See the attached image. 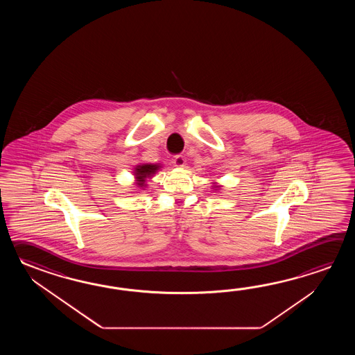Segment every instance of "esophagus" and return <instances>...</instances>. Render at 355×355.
Wrapping results in <instances>:
<instances>
[{
  "label": "esophagus",
  "mask_w": 355,
  "mask_h": 355,
  "mask_svg": "<svg viewBox=\"0 0 355 355\" xmlns=\"http://www.w3.org/2000/svg\"><path fill=\"white\" fill-rule=\"evenodd\" d=\"M173 164H174V166L176 167L185 166V159H184V156H181V155H176V156H174V159H173Z\"/></svg>",
  "instance_id": "obj_1"
}]
</instances>
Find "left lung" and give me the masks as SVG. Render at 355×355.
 <instances>
[{"mask_svg":"<svg viewBox=\"0 0 355 355\" xmlns=\"http://www.w3.org/2000/svg\"><path fill=\"white\" fill-rule=\"evenodd\" d=\"M216 188H218V187H216Z\"/></svg>","mask_w":355,"mask_h":355,"instance_id":"left-lung-1","label":"left lung"}]
</instances>
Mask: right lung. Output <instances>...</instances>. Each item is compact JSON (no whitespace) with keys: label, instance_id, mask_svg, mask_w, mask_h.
I'll list each match as a JSON object with an SVG mask.
<instances>
[{"label":"right lung","instance_id":"right-lung-1","mask_svg":"<svg viewBox=\"0 0 355 355\" xmlns=\"http://www.w3.org/2000/svg\"><path fill=\"white\" fill-rule=\"evenodd\" d=\"M159 165L156 164H142V165H137L135 168V176L137 179V185L138 188H144L146 187V181L148 178H152L153 175L157 173Z\"/></svg>","mask_w":355,"mask_h":355}]
</instances>
